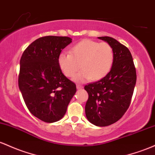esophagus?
Instances as JSON below:
<instances>
[{"label": "esophagus", "mask_w": 155, "mask_h": 155, "mask_svg": "<svg viewBox=\"0 0 155 155\" xmlns=\"http://www.w3.org/2000/svg\"><path fill=\"white\" fill-rule=\"evenodd\" d=\"M81 88H83V86H81V85H77V89H81Z\"/></svg>", "instance_id": "1"}]
</instances>
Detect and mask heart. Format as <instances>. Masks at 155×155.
I'll use <instances>...</instances> for the list:
<instances>
[{
    "label": "heart",
    "mask_w": 155,
    "mask_h": 155,
    "mask_svg": "<svg viewBox=\"0 0 155 155\" xmlns=\"http://www.w3.org/2000/svg\"><path fill=\"white\" fill-rule=\"evenodd\" d=\"M114 61V51L107 42H98L84 39L74 45L69 52H62L58 55V65L64 75L74 77L80 69L82 70L76 76L75 81L90 79L100 80L107 74Z\"/></svg>",
    "instance_id": "1"
}]
</instances>
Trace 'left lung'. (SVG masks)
<instances>
[{"label":"left lung","mask_w":155,"mask_h":155,"mask_svg":"<svg viewBox=\"0 0 155 155\" xmlns=\"http://www.w3.org/2000/svg\"><path fill=\"white\" fill-rule=\"evenodd\" d=\"M114 51V61L105 77L86 85L88 92L85 111L91 124L98 127L110 125L121 119L130 105L136 83V70L130 51L110 36H101Z\"/></svg>","instance_id":"8db88e82"}]
</instances>
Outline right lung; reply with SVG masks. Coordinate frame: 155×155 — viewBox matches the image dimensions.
Wrapping results in <instances>:
<instances>
[{
	"label": "right lung",
	"mask_w": 155,
	"mask_h": 155,
	"mask_svg": "<svg viewBox=\"0 0 155 155\" xmlns=\"http://www.w3.org/2000/svg\"><path fill=\"white\" fill-rule=\"evenodd\" d=\"M71 42L67 36H43L33 41L20 58L19 88L29 111L45 122L62 119L77 90L58 62L61 52Z\"/></svg>",
	"instance_id": "obj_1"
}]
</instances>
